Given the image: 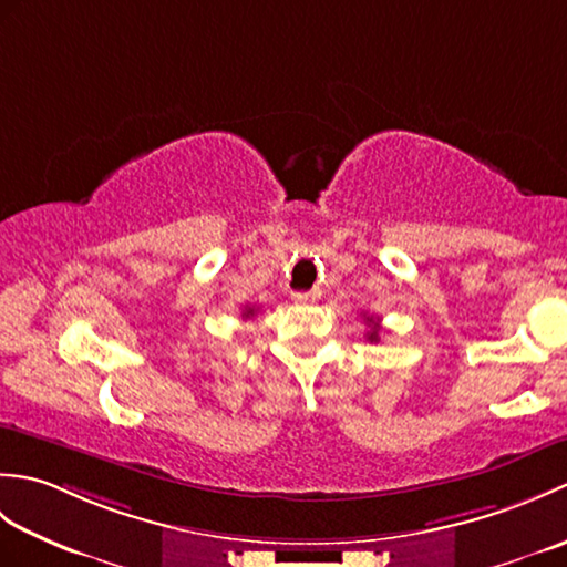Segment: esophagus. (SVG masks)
Returning <instances> with one entry per match:
<instances>
[{"mask_svg": "<svg viewBox=\"0 0 567 567\" xmlns=\"http://www.w3.org/2000/svg\"><path fill=\"white\" fill-rule=\"evenodd\" d=\"M319 297H321V295H319L317 290H311V292H295V295H292V299H295V302H299V305H315Z\"/></svg>", "mask_w": 567, "mask_h": 567, "instance_id": "34e87169", "label": "esophagus"}]
</instances>
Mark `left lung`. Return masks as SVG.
<instances>
[{
  "label": "left lung",
  "instance_id": "left-lung-1",
  "mask_svg": "<svg viewBox=\"0 0 567 567\" xmlns=\"http://www.w3.org/2000/svg\"><path fill=\"white\" fill-rule=\"evenodd\" d=\"M368 321L372 323V329H370V333H368V341H380L378 339V331H380V323H375V319L372 317H368Z\"/></svg>",
  "mask_w": 567,
  "mask_h": 567
}]
</instances>
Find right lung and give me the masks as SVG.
I'll return each instance as SVG.
<instances>
[{
  "instance_id": "add662e5",
  "label": "right lung",
  "mask_w": 567,
  "mask_h": 567,
  "mask_svg": "<svg viewBox=\"0 0 567 567\" xmlns=\"http://www.w3.org/2000/svg\"><path fill=\"white\" fill-rule=\"evenodd\" d=\"M252 315H256V307H246V309H244V317H246V319H250Z\"/></svg>"
}]
</instances>
